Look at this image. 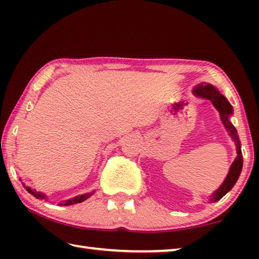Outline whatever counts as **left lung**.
<instances>
[{"instance_id": "8db88e82", "label": "left lung", "mask_w": 259, "mask_h": 259, "mask_svg": "<svg viewBox=\"0 0 259 259\" xmlns=\"http://www.w3.org/2000/svg\"><path fill=\"white\" fill-rule=\"evenodd\" d=\"M194 93L198 96H200V97L210 100V102L213 104V106L217 108V111L219 112V114H221L223 123H224L227 130L230 131L232 138H233L236 143V153H238V156L235 157L234 162L232 163L230 172L227 175L225 182L223 183V185L213 193L211 198V201L212 200L218 201L221 200L227 192L231 191V188L235 185V183L238 181V178L241 174V170H242V164H243V157H242V152H241L239 136H238V133H236L235 126L232 124L229 120V116L232 114V111H233V109H232L231 104L227 102V99L224 97V96L219 94L212 85L200 84L198 88H196Z\"/></svg>"}]
</instances>
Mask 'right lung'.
Returning <instances> with one entry per match:
<instances>
[{"label":"right lung","mask_w":259,"mask_h":259,"mask_svg":"<svg viewBox=\"0 0 259 259\" xmlns=\"http://www.w3.org/2000/svg\"><path fill=\"white\" fill-rule=\"evenodd\" d=\"M26 190L28 191V193H30V194H33L35 198H37V199H45L46 196H45V194H41L40 192H35V191H33L32 188H29V187H26ZM91 194H93V193H88V194H84V195H80V196H76V198H74V199H71V200H67V201H65L64 203H60V205H69V204H74V203H80V202H83V201L84 200H87L88 198H90L91 196Z\"/></svg>","instance_id":"add662e5"}]
</instances>
